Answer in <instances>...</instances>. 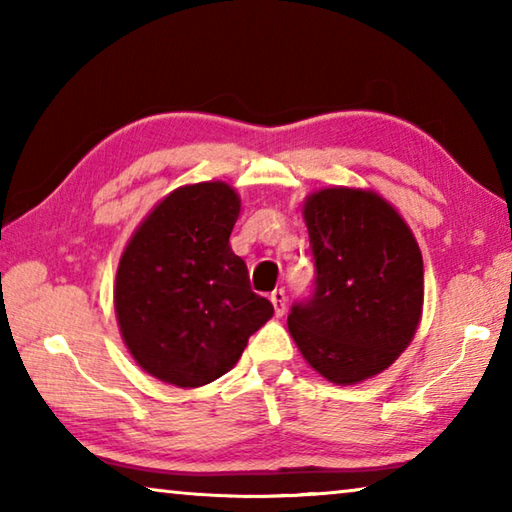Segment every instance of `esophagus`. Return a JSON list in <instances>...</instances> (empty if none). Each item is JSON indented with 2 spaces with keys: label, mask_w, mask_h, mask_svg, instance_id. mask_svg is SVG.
Returning <instances> with one entry per match:
<instances>
[{
  "label": "esophagus",
  "mask_w": 512,
  "mask_h": 512,
  "mask_svg": "<svg viewBox=\"0 0 512 512\" xmlns=\"http://www.w3.org/2000/svg\"><path fill=\"white\" fill-rule=\"evenodd\" d=\"M271 302H273L275 316H282L284 311H287V293H284V289H275L271 293Z\"/></svg>",
  "instance_id": "esophagus-1"
}]
</instances>
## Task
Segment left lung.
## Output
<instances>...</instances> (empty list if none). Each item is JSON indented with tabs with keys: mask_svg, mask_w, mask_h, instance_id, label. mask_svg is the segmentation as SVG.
Returning <instances> with one entry per match:
<instances>
[{
	"mask_svg": "<svg viewBox=\"0 0 512 512\" xmlns=\"http://www.w3.org/2000/svg\"><path fill=\"white\" fill-rule=\"evenodd\" d=\"M316 259L314 296L289 332L318 375L352 386L409 348L422 318L424 266L402 214L372 189L325 187L302 203Z\"/></svg>",
	"mask_w": 512,
	"mask_h": 512,
	"instance_id": "8db88e82",
	"label": "left lung"
}]
</instances>
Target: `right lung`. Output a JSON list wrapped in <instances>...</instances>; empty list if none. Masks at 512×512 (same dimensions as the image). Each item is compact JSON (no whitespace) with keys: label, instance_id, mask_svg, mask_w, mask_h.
I'll return each mask as SVG.
<instances>
[{"label":"right lung","instance_id":"1","mask_svg":"<svg viewBox=\"0 0 512 512\" xmlns=\"http://www.w3.org/2000/svg\"><path fill=\"white\" fill-rule=\"evenodd\" d=\"M241 198L228 183L173 189L137 225L121 253L115 314L144 372L178 388L225 375L273 316L230 248Z\"/></svg>","mask_w":512,"mask_h":512}]
</instances>
